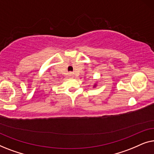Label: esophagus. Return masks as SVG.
Here are the masks:
<instances>
[{
	"label": "esophagus",
	"instance_id": "1",
	"mask_svg": "<svg viewBox=\"0 0 154 154\" xmlns=\"http://www.w3.org/2000/svg\"><path fill=\"white\" fill-rule=\"evenodd\" d=\"M69 77L71 78V79H73V78L74 77V75H73L72 73H69Z\"/></svg>",
	"mask_w": 154,
	"mask_h": 154
}]
</instances>
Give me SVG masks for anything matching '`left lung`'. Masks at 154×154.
<instances>
[{
	"label": "left lung",
	"mask_w": 154,
	"mask_h": 154,
	"mask_svg": "<svg viewBox=\"0 0 154 154\" xmlns=\"http://www.w3.org/2000/svg\"><path fill=\"white\" fill-rule=\"evenodd\" d=\"M96 86H97V84H96V83H94V85H93V88H95Z\"/></svg>",
	"instance_id": "1"
}]
</instances>
